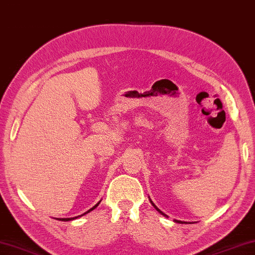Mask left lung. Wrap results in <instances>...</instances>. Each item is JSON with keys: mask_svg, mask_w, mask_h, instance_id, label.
<instances>
[{"mask_svg": "<svg viewBox=\"0 0 255 255\" xmlns=\"http://www.w3.org/2000/svg\"><path fill=\"white\" fill-rule=\"evenodd\" d=\"M150 202H151V201H150ZM151 204L155 206V204H154V203H152V202H151ZM155 208H156V210H157V211H158V212L160 213V214H163V215H165V214H164V213H163V212H161V211H159V210H158V208H157L156 206H155ZM165 216H166V215H165ZM175 222H176V223H182V224H183V223H186V222H182V221H175Z\"/></svg>", "mask_w": 255, "mask_h": 255, "instance_id": "8db88e82", "label": "left lung"}]
</instances>
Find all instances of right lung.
Listing matches in <instances>:
<instances>
[{
    "label": "right lung",
    "mask_w": 255,
    "mask_h": 255,
    "mask_svg": "<svg viewBox=\"0 0 255 255\" xmlns=\"http://www.w3.org/2000/svg\"><path fill=\"white\" fill-rule=\"evenodd\" d=\"M100 203V202H99ZM99 203H98V204H96L94 207H91L90 208V210L89 211H88V212H86V213H83V214L82 215H85V214H87V213H89V212H91L92 210H95V208L97 207V206H98L99 205ZM82 215H79V216H82ZM79 216H76V217H71V219H60V221H71V220H75V219H78V217H79Z\"/></svg>",
    "instance_id": "obj_1"
}]
</instances>
